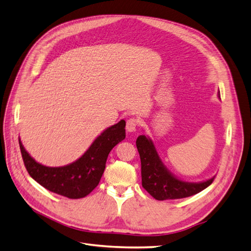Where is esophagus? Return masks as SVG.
Masks as SVG:
<instances>
[{
    "instance_id": "obj_1",
    "label": "esophagus",
    "mask_w": 251,
    "mask_h": 251,
    "mask_svg": "<svg viewBox=\"0 0 251 251\" xmlns=\"http://www.w3.org/2000/svg\"><path fill=\"white\" fill-rule=\"evenodd\" d=\"M140 124V121L137 118H130L127 120V123H126V130L128 132H133L136 131V129L138 128Z\"/></svg>"
}]
</instances>
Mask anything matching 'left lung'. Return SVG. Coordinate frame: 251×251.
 <instances>
[{
    "instance_id": "1",
    "label": "left lung",
    "mask_w": 251,
    "mask_h": 251,
    "mask_svg": "<svg viewBox=\"0 0 251 251\" xmlns=\"http://www.w3.org/2000/svg\"><path fill=\"white\" fill-rule=\"evenodd\" d=\"M218 98H221L220 92ZM136 144L141 159L142 187L157 201L195 195L208 188L214 180V177H212L201 182L182 181L165 168L150 138L139 136Z\"/></svg>"
}]
</instances>
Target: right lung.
Masks as SVG:
<instances>
[{
    "instance_id": "right-lung-1",
    "label": "right lung",
    "mask_w": 251,
    "mask_h": 251,
    "mask_svg": "<svg viewBox=\"0 0 251 251\" xmlns=\"http://www.w3.org/2000/svg\"><path fill=\"white\" fill-rule=\"evenodd\" d=\"M125 125L122 120L107 128L79 159L59 168H50L35 161L19 139L25 168L31 178L50 192L72 199L85 197L98 187L109 152L125 139Z\"/></svg>"
}]
</instances>
